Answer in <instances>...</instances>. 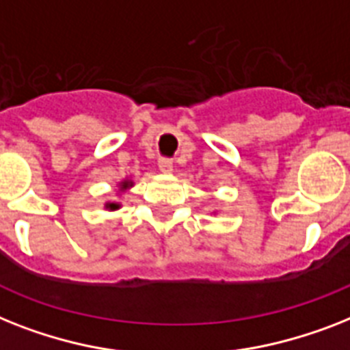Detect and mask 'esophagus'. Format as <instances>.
<instances>
[{
    "label": "esophagus",
    "instance_id": "34e87169",
    "mask_svg": "<svg viewBox=\"0 0 350 350\" xmlns=\"http://www.w3.org/2000/svg\"><path fill=\"white\" fill-rule=\"evenodd\" d=\"M158 167H160V170H163V172H172V160H170V158H160V160H158Z\"/></svg>",
    "mask_w": 350,
    "mask_h": 350
}]
</instances>
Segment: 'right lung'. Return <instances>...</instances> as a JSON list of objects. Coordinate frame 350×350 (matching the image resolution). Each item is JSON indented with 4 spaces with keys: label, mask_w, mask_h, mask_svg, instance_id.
<instances>
[{
    "label": "right lung",
    "mask_w": 350,
    "mask_h": 350,
    "mask_svg": "<svg viewBox=\"0 0 350 350\" xmlns=\"http://www.w3.org/2000/svg\"><path fill=\"white\" fill-rule=\"evenodd\" d=\"M127 187H129V181H124V185H122V189H127ZM107 208L115 210V208H118V204H115V203H109V204H107Z\"/></svg>",
    "instance_id": "add662e5"
}]
</instances>
